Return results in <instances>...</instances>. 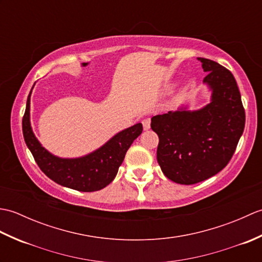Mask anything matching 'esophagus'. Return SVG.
Wrapping results in <instances>:
<instances>
[{
	"instance_id": "34e87169",
	"label": "esophagus",
	"mask_w": 262,
	"mask_h": 262,
	"mask_svg": "<svg viewBox=\"0 0 262 262\" xmlns=\"http://www.w3.org/2000/svg\"><path fill=\"white\" fill-rule=\"evenodd\" d=\"M142 124H143L144 130H148L149 127H151V119H149V118L144 119V120L142 121Z\"/></svg>"
}]
</instances>
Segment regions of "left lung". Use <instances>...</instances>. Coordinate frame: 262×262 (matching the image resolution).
Wrapping results in <instances>:
<instances>
[{
  "instance_id": "left-lung-1",
  "label": "left lung",
  "mask_w": 262,
  "mask_h": 262,
  "mask_svg": "<svg viewBox=\"0 0 262 262\" xmlns=\"http://www.w3.org/2000/svg\"><path fill=\"white\" fill-rule=\"evenodd\" d=\"M210 102L198 110L181 107L152 117L159 136L157 159L168 179L193 185L219 173L230 162L244 130L246 113L236 81L224 66L198 57Z\"/></svg>"
}]
</instances>
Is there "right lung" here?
Wrapping results in <instances>:
<instances>
[{
  "instance_id": "1",
  "label": "right lung",
  "mask_w": 262,
  "mask_h": 262,
  "mask_svg": "<svg viewBox=\"0 0 262 262\" xmlns=\"http://www.w3.org/2000/svg\"><path fill=\"white\" fill-rule=\"evenodd\" d=\"M31 91L22 118V132L27 146L40 170L58 185L79 191H97L108 186L115 179L128 148L142 134L141 122L119 132L101 147L84 157L58 158L42 147L33 134L30 124Z\"/></svg>"
}]
</instances>
